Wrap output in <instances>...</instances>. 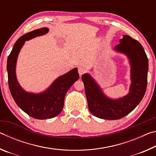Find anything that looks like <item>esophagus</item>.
Masks as SVG:
<instances>
[{
	"label": "esophagus",
	"mask_w": 156,
	"mask_h": 156,
	"mask_svg": "<svg viewBox=\"0 0 156 156\" xmlns=\"http://www.w3.org/2000/svg\"><path fill=\"white\" fill-rule=\"evenodd\" d=\"M85 71H86L85 69H84L83 67H78V73L80 76L83 75L84 72H85Z\"/></svg>",
	"instance_id": "esophagus-1"
}]
</instances>
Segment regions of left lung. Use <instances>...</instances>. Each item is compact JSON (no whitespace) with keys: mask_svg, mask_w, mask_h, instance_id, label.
<instances>
[{"mask_svg":"<svg viewBox=\"0 0 156 156\" xmlns=\"http://www.w3.org/2000/svg\"><path fill=\"white\" fill-rule=\"evenodd\" d=\"M114 50L125 54L130 62L131 84L127 95L121 98L111 99L105 96L89 73L82 76L89 109L94 115L102 119L118 120L128 115L140 102L147 89L149 62L141 44L125 35Z\"/></svg>","mask_w":156,"mask_h":156,"instance_id":"8db88e82","label":"left lung"}]
</instances>
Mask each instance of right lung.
Returning <instances> with one entry per match:
<instances>
[{
	"label": "right lung",
	"mask_w": 156,
	"mask_h": 156,
	"mask_svg": "<svg viewBox=\"0 0 156 156\" xmlns=\"http://www.w3.org/2000/svg\"><path fill=\"white\" fill-rule=\"evenodd\" d=\"M48 31L47 27H43L20 37L13 47L7 63L9 88L14 101L23 112L38 120L52 118L62 112L66 94L79 78L78 69L74 68L58 78L48 89L41 94L29 93L20 86L16 76V65L21 48L25 41L44 35Z\"/></svg>",
	"instance_id": "right-lung-1"
}]
</instances>
